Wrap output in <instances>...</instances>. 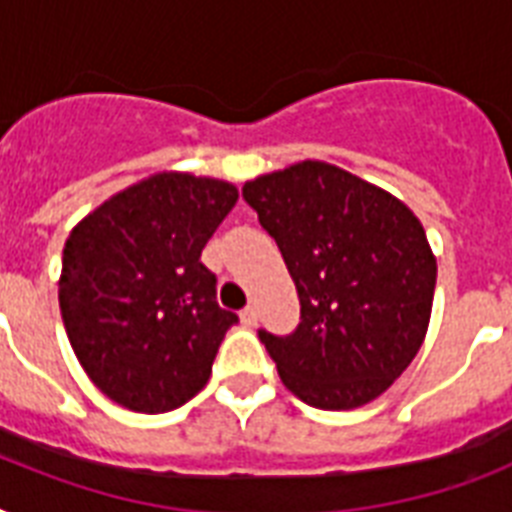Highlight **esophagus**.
<instances>
[{"label":"esophagus","instance_id":"34e87169","mask_svg":"<svg viewBox=\"0 0 512 512\" xmlns=\"http://www.w3.org/2000/svg\"><path fill=\"white\" fill-rule=\"evenodd\" d=\"M241 324H244V327H255V324H257V308H255V305H247V308L241 311Z\"/></svg>","mask_w":512,"mask_h":512}]
</instances>
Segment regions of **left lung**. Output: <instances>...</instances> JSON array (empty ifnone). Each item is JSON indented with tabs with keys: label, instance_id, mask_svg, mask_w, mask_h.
Returning <instances> with one entry per match:
<instances>
[{
	"label": "left lung",
	"instance_id": "1",
	"mask_svg": "<svg viewBox=\"0 0 512 512\" xmlns=\"http://www.w3.org/2000/svg\"><path fill=\"white\" fill-rule=\"evenodd\" d=\"M241 196L300 297L295 332L257 329L284 385L329 412L374 401L428 332L436 257L420 220L396 196L324 162L257 177Z\"/></svg>",
	"mask_w": 512,
	"mask_h": 512
}]
</instances>
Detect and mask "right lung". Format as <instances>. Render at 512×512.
Instances as JSON below:
<instances>
[{"instance_id":"right-lung-1","label":"right lung","mask_w":512,"mask_h":512,"mask_svg":"<svg viewBox=\"0 0 512 512\" xmlns=\"http://www.w3.org/2000/svg\"><path fill=\"white\" fill-rule=\"evenodd\" d=\"M239 199L223 180L164 172L116 193L63 247L60 313L90 380L132 412L191 401L239 316L217 305L201 249Z\"/></svg>"}]
</instances>
